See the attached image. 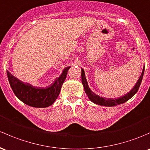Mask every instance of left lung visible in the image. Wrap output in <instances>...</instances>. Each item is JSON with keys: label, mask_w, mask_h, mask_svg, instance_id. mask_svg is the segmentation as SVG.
Returning <instances> with one entry per match:
<instances>
[{"label": "left lung", "mask_w": 150, "mask_h": 150, "mask_svg": "<svg viewBox=\"0 0 150 150\" xmlns=\"http://www.w3.org/2000/svg\"><path fill=\"white\" fill-rule=\"evenodd\" d=\"M144 67H143L142 72L139 78V80H137L136 84H135V86H134V88H132L129 93H127V94H125V95L123 96H120V97L119 98H107L100 97V96L97 95L95 93L93 92L91 90V88H89V86H88V81L87 80H86V74H85V71L81 67L82 83H83V87H84L85 92H86V95L88 96L90 100L92 101L93 103L97 104V105H103V106H116V105H120L121 103H125V102H127V100H129L131 98L133 97V96L137 93L139 88L140 85H141L142 80L143 78V75H144Z\"/></svg>", "instance_id": "obj_1"}]
</instances>
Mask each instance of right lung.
<instances>
[{
  "label": "right lung",
  "mask_w": 150,
  "mask_h": 150,
  "mask_svg": "<svg viewBox=\"0 0 150 150\" xmlns=\"http://www.w3.org/2000/svg\"><path fill=\"white\" fill-rule=\"evenodd\" d=\"M70 67H65L60 76L46 88L35 87L29 83L22 82L8 70L6 73L14 94L20 100L34 108H46L52 105L57 98Z\"/></svg>",
  "instance_id": "add662e5"
}]
</instances>
